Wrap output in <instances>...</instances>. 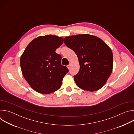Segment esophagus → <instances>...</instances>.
<instances>
[{
    "instance_id": "1",
    "label": "esophagus",
    "mask_w": 134,
    "mask_h": 134,
    "mask_svg": "<svg viewBox=\"0 0 134 134\" xmlns=\"http://www.w3.org/2000/svg\"><path fill=\"white\" fill-rule=\"evenodd\" d=\"M70 66H71V64H69V65L67 66V67H68V68L69 69L70 68Z\"/></svg>"
}]
</instances>
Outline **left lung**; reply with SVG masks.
<instances>
[{"label":"left lung","instance_id":"left-lung-1","mask_svg":"<svg viewBox=\"0 0 134 134\" xmlns=\"http://www.w3.org/2000/svg\"><path fill=\"white\" fill-rule=\"evenodd\" d=\"M64 43L78 57L80 70L74 76L77 86L91 92L101 88L112 71L110 48L99 37L86 34L66 37Z\"/></svg>","mask_w":134,"mask_h":134}]
</instances>
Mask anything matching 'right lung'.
Instances as JSON below:
<instances>
[{"mask_svg": "<svg viewBox=\"0 0 134 134\" xmlns=\"http://www.w3.org/2000/svg\"><path fill=\"white\" fill-rule=\"evenodd\" d=\"M63 42L62 37L40 36L33 40L22 54L20 65L22 74L36 92L50 94L61 87L69 70L62 65V57L55 50Z\"/></svg>", "mask_w": 134, "mask_h": 134, "instance_id": "1", "label": "right lung"}]
</instances>
